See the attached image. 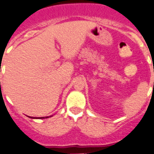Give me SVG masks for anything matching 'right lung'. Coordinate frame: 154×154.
I'll return each instance as SVG.
<instances>
[{
	"label": "right lung",
	"mask_w": 154,
	"mask_h": 154,
	"mask_svg": "<svg viewBox=\"0 0 154 154\" xmlns=\"http://www.w3.org/2000/svg\"><path fill=\"white\" fill-rule=\"evenodd\" d=\"M30 119H47V118H48V117H30Z\"/></svg>",
	"instance_id": "add662e5"
}]
</instances>
